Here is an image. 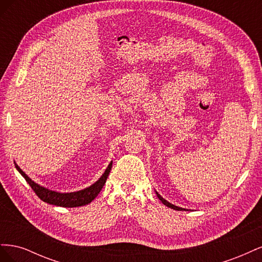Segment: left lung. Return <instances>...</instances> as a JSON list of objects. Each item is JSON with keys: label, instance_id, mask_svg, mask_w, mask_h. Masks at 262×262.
<instances>
[{"label": "left lung", "instance_id": "8db88e82", "mask_svg": "<svg viewBox=\"0 0 262 262\" xmlns=\"http://www.w3.org/2000/svg\"><path fill=\"white\" fill-rule=\"evenodd\" d=\"M156 192V195H157V198H158V199H160L165 205H166V207H168V208H170V209H173V210H177V211H188V210H186V209H182V208H179V207H177V205H175V204H171V203H169L167 200H165L164 199V198L160 194V193H158L157 191H155Z\"/></svg>", "mask_w": 262, "mask_h": 262}]
</instances>
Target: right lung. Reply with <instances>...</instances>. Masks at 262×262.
Listing matches in <instances>:
<instances>
[{
	"instance_id": "right-lung-1",
	"label": "right lung",
	"mask_w": 262,
	"mask_h": 262,
	"mask_svg": "<svg viewBox=\"0 0 262 262\" xmlns=\"http://www.w3.org/2000/svg\"><path fill=\"white\" fill-rule=\"evenodd\" d=\"M14 164H15V167H16V169L19 171L20 175L25 178V180L28 182V185L31 187V189L34 190L35 193L39 198H40L43 202L53 204V205H58V207H63V208L83 207V205L91 203L101 191V189H102V187H104L105 182L108 178L109 172H110V170H112V167H113V162H110L105 172L102 173L101 177L96 182H95V184H93L92 186L87 187L85 189L80 190V191L58 192V191H53V190H50L48 188H45L40 185L36 184L34 180H31L26 175V173L19 168V166L16 163L14 162Z\"/></svg>"
}]
</instances>
